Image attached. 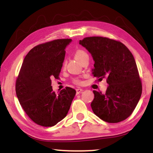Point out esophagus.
Masks as SVG:
<instances>
[{
    "instance_id": "esophagus-1",
    "label": "esophagus",
    "mask_w": 153,
    "mask_h": 153,
    "mask_svg": "<svg viewBox=\"0 0 153 153\" xmlns=\"http://www.w3.org/2000/svg\"><path fill=\"white\" fill-rule=\"evenodd\" d=\"M76 93L77 94H79V93H81V92L83 91V89L82 88H76Z\"/></svg>"
}]
</instances>
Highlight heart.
Segmentation results:
<instances>
[{"instance_id": "1", "label": "heart", "mask_w": 153, "mask_h": 153, "mask_svg": "<svg viewBox=\"0 0 153 153\" xmlns=\"http://www.w3.org/2000/svg\"><path fill=\"white\" fill-rule=\"evenodd\" d=\"M86 57H88V54L87 52L84 51V50L78 49L75 51L74 58H76V59L78 60L79 62H81L83 59H84L85 58H86ZM74 81H75V83H79V82H80L78 79H76Z\"/></svg>"}]
</instances>
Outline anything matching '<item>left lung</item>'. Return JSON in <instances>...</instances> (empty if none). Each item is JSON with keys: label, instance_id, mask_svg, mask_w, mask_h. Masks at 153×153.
I'll list each match as a JSON object with an SVG mask.
<instances>
[{"label": "left lung", "instance_id": "8db88e82", "mask_svg": "<svg viewBox=\"0 0 153 153\" xmlns=\"http://www.w3.org/2000/svg\"><path fill=\"white\" fill-rule=\"evenodd\" d=\"M95 61L92 74L106 79V93L93 91L91 108L102 120L116 123L128 118L142 93V85L134 58L120 42L107 37H88L79 41Z\"/></svg>", "mask_w": 153, "mask_h": 153}]
</instances>
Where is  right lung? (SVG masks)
<instances>
[{
  "label": "right lung",
  "instance_id": "1",
  "mask_svg": "<svg viewBox=\"0 0 153 153\" xmlns=\"http://www.w3.org/2000/svg\"><path fill=\"white\" fill-rule=\"evenodd\" d=\"M71 39H59L33 48L25 57L16 81V93L28 116L36 124L52 127L68 114L76 91L70 87L53 91L51 79H58Z\"/></svg>",
  "mask_w": 153,
  "mask_h": 153
}]
</instances>
